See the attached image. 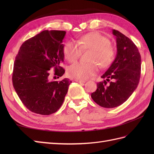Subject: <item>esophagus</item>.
Here are the masks:
<instances>
[{
	"mask_svg": "<svg viewBox=\"0 0 154 154\" xmlns=\"http://www.w3.org/2000/svg\"><path fill=\"white\" fill-rule=\"evenodd\" d=\"M75 82H77V83H85V81H83V80H79V79H75Z\"/></svg>",
	"mask_w": 154,
	"mask_h": 154,
	"instance_id": "34e87169",
	"label": "esophagus"
}]
</instances>
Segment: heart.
Instances as JSON below:
<instances>
[{
    "instance_id": "1",
    "label": "heart",
    "mask_w": 154,
    "mask_h": 154,
    "mask_svg": "<svg viewBox=\"0 0 154 154\" xmlns=\"http://www.w3.org/2000/svg\"><path fill=\"white\" fill-rule=\"evenodd\" d=\"M81 50H91L89 63L76 62L70 65L67 73L70 77L76 79L85 80L93 76L99 71V65L106 67L112 63L115 57L114 48L110 45L106 37L93 32L84 35L77 40V44L69 42L65 45L63 53L65 57L70 62L76 61L81 54Z\"/></svg>"
}]
</instances>
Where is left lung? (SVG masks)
Masks as SVG:
<instances>
[{"instance_id":"left-lung-1","label":"left lung","mask_w":154,"mask_h":154,"mask_svg":"<svg viewBox=\"0 0 154 154\" xmlns=\"http://www.w3.org/2000/svg\"><path fill=\"white\" fill-rule=\"evenodd\" d=\"M116 36L117 54L115 60L97 83L91 94L93 100L104 108H115L123 104L138 85L141 72V56L138 48L130 38L112 30Z\"/></svg>"}]
</instances>
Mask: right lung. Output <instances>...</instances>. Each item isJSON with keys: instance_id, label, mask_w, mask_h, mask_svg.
Instances as JSON below:
<instances>
[{"instance_id": "obj_1", "label": "right lung", "mask_w": 154, "mask_h": 154, "mask_svg": "<svg viewBox=\"0 0 154 154\" xmlns=\"http://www.w3.org/2000/svg\"><path fill=\"white\" fill-rule=\"evenodd\" d=\"M66 34L61 30H44L25 41L16 57L12 73L14 89L24 106L34 113L50 115L63 104L72 81L50 80V71L61 77L65 70L62 44Z\"/></svg>"}]
</instances>
